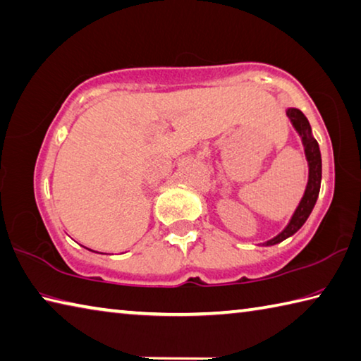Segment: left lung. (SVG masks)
<instances>
[{"instance_id": "obj_1", "label": "left lung", "mask_w": 361, "mask_h": 361, "mask_svg": "<svg viewBox=\"0 0 361 361\" xmlns=\"http://www.w3.org/2000/svg\"><path fill=\"white\" fill-rule=\"evenodd\" d=\"M287 115H289V118L292 120L295 129H297L300 135L303 137L306 158H307V162H310V181H307L303 199H301L297 212H295V214L292 216V221L289 222V226H287L284 231L278 235V237L267 241L265 243L267 246L281 243V241L289 238L290 235H293L301 226L305 224L306 219L310 218L314 205H316V200L319 197V191H320V180H322V158H320L319 143L311 134L310 123H307L306 116L298 109H289L287 110Z\"/></svg>"}]
</instances>
